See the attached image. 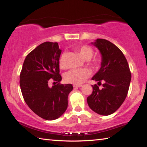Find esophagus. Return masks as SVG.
<instances>
[{
  "instance_id": "34e87169",
  "label": "esophagus",
  "mask_w": 147,
  "mask_h": 147,
  "mask_svg": "<svg viewBox=\"0 0 147 147\" xmlns=\"http://www.w3.org/2000/svg\"><path fill=\"white\" fill-rule=\"evenodd\" d=\"M82 86V84H75V85H73L74 88H80Z\"/></svg>"
}]
</instances>
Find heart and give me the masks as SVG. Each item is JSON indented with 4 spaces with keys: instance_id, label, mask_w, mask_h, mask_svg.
Here are the masks:
<instances>
[{
    "instance_id": "1",
    "label": "heart",
    "mask_w": 147,
    "mask_h": 147,
    "mask_svg": "<svg viewBox=\"0 0 147 147\" xmlns=\"http://www.w3.org/2000/svg\"><path fill=\"white\" fill-rule=\"evenodd\" d=\"M80 54L85 60H88V65L93 70H96L100 67V61L98 59H92L94 55V51L91 47L88 45H82L78 49ZM59 65L61 69L66 67V63L65 61V54H61L59 59ZM90 76V71L88 69H73L66 72L64 74V79L66 82L80 84L84 82Z\"/></svg>"
}]
</instances>
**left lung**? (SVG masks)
I'll list each match as a JSON object with an SVG mask.
<instances>
[{"label":"left lung","mask_w":147,"mask_h":147,"mask_svg":"<svg viewBox=\"0 0 147 147\" xmlns=\"http://www.w3.org/2000/svg\"><path fill=\"white\" fill-rule=\"evenodd\" d=\"M93 43L102 54L101 67L92 78L98 85L92 86L93 92L87 98L92 110L102 115H109L120 108L128 94L131 72L122 51L111 42L97 39ZM103 83V88L99 86Z\"/></svg>","instance_id":"left-lung-1"}]
</instances>
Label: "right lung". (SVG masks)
<instances>
[{"label":"right lung","instance_id":"right-lung-1","mask_svg":"<svg viewBox=\"0 0 147 147\" xmlns=\"http://www.w3.org/2000/svg\"><path fill=\"white\" fill-rule=\"evenodd\" d=\"M58 43L45 42L31 51L24 59L20 74V87L27 105L39 117L54 120L67 108L72 84H61ZM54 82L52 88L50 81Z\"/></svg>","mask_w":147,"mask_h":147}]
</instances>
